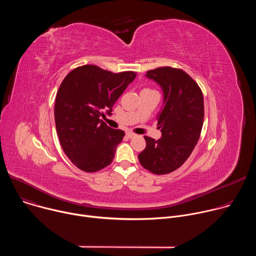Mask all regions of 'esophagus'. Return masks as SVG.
<instances>
[{"label":"esophagus","mask_w":256,"mask_h":256,"mask_svg":"<svg viewBox=\"0 0 256 256\" xmlns=\"http://www.w3.org/2000/svg\"><path fill=\"white\" fill-rule=\"evenodd\" d=\"M136 134H134V132H126V136L128 138H134Z\"/></svg>","instance_id":"1"}]
</instances>
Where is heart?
<instances>
[{"label": "heart", "mask_w": 256, "mask_h": 256, "mask_svg": "<svg viewBox=\"0 0 256 256\" xmlns=\"http://www.w3.org/2000/svg\"><path fill=\"white\" fill-rule=\"evenodd\" d=\"M144 90H150V89H144Z\"/></svg>", "instance_id": "obj_1"}]
</instances>
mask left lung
Here are the masks:
<instances>
[{
  "mask_svg": "<svg viewBox=\"0 0 256 256\" xmlns=\"http://www.w3.org/2000/svg\"><path fill=\"white\" fill-rule=\"evenodd\" d=\"M146 76L163 90L164 106L157 116L162 136L156 140L144 136L146 148L138 157L144 169L163 175L184 164L198 144L204 116V95L198 83L180 68H157Z\"/></svg>",
  "mask_w": 256,
  "mask_h": 256,
  "instance_id": "obj_1",
  "label": "left lung"
}]
</instances>
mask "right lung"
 Wrapping results in <instances>:
<instances>
[{
    "label": "right lung",
    "instance_id": "obj_1",
    "mask_svg": "<svg viewBox=\"0 0 256 256\" xmlns=\"http://www.w3.org/2000/svg\"><path fill=\"white\" fill-rule=\"evenodd\" d=\"M136 76L134 72H112L94 64L78 66L62 80L56 97L54 120L62 148L85 172L110 165L124 132L109 128L100 118Z\"/></svg>",
    "mask_w": 256,
    "mask_h": 256
}]
</instances>
